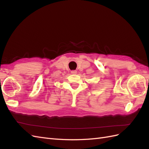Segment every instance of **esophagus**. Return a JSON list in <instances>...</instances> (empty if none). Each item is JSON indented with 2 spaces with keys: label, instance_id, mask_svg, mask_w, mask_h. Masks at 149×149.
<instances>
[{
  "label": "esophagus",
  "instance_id": "obj_1",
  "mask_svg": "<svg viewBox=\"0 0 149 149\" xmlns=\"http://www.w3.org/2000/svg\"><path fill=\"white\" fill-rule=\"evenodd\" d=\"M71 73L72 74H76V73H77V71H76V70H72V71H71Z\"/></svg>",
  "mask_w": 149,
  "mask_h": 149
}]
</instances>
